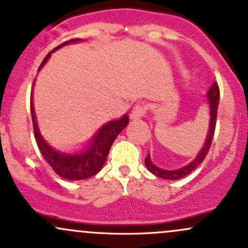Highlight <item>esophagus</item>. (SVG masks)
I'll list each match as a JSON object with an SVG mask.
<instances>
[{
	"label": "esophagus",
	"mask_w": 248,
	"mask_h": 248,
	"mask_svg": "<svg viewBox=\"0 0 248 248\" xmlns=\"http://www.w3.org/2000/svg\"><path fill=\"white\" fill-rule=\"evenodd\" d=\"M146 114V108L144 104H137L135 107H133L132 113H131V119H140V117L145 116Z\"/></svg>",
	"instance_id": "1"
}]
</instances>
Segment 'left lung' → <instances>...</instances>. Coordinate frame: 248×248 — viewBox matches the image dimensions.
<instances>
[{
  "label": "left lung",
  "instance_id": "1",
  "mask_svg": "<svg viewBox=\"0 0 248 248\" xmlns=\"http://www.w3.org/2000/svg\"><path fill=\"white\" fill-rule=\"evenodd\" d=\"M207 98H208V104H209V110H210V122H209V129H208L207 138H205L204 145H203L202 150L200 151L197 157L189 163L187 165L183 166L181 169H177V170H164V169L158 168L155 164L152 163L150 157V153L147 155V157L145 158V165L148 169V171L152 172L155 176L159 177V178L168 179V181H177V179H181L183 177L187 176L189 173H191L197 166L204 160V158L207 157L208 152H209L210 145H212L214 132H215V126H216V116H217V108H218V100H220V89H218L217 83L214 82L213 85L210 87V89L207 93Z\"/></svg>",
  "mask_w": 248,
  "mask_h": 248
}]
</instances>
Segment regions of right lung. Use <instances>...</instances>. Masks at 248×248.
Instances as JSON below:
<instances>
[{"label": "right lung", "mask_w": 248, "mask_h": 248, "mask_svg": "<svg viewBox=\"0 0 248 248\" xmlns=\"http://www.w3.org/2000/svg\"><path fill=\"white\" fill-rule=\"evenodd\" d=\"M80 39H71L69 41H65L62 45L57 46L56 48L52 49L47 56L44 58L43 62L39 66V70L46 64L48 58L51 57L52 52L57 51L58 48L67 45L70 43H79ZM33 93L31 95V114H32L33 129H34V138L38 144L39 150L41 155L45 158L53 171L58 176L62 177L69 181H80V179H87L91 176H95L96 173L101 171L106 163L107 157H108L109 150L113 145L114 140L116 139L120 132L128 124L129 117L127 114L120 119L114 120V121L108 122L103 124L97 132L95 133L91 140L85 146L84 150L80 152L75 153H64L54 150L47 144L45 139L39 131L38 124H36V116L34 111V104H33Z\"/></svg>", "instance_id": "add662e5"}]
</instances>
